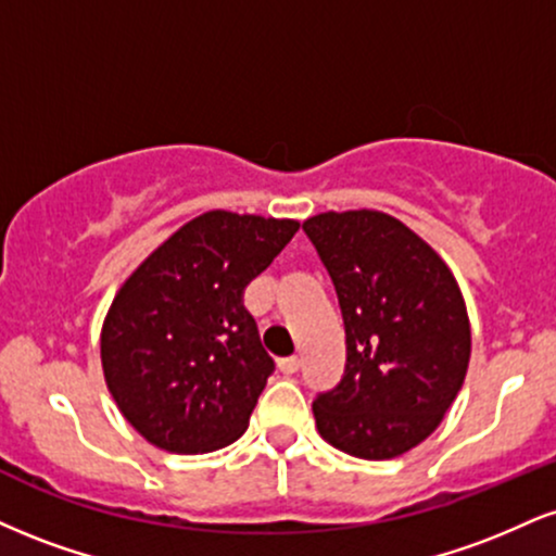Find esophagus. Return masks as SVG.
I'll return each mask as SVG.
<instances>
[{
	"label": "esophagus",
	"instance_id": "obj_1",
	"mask_svg": "<svg viewBox=\"0 0 556 556\" xmlns=\"http://www.w3.org/2000/svg\"><path fill=\"white\" fill-rule=\"evenodd\" d=\"M277 367L285 372V376H292V372L300 370V357H285V359H279Z\"/></svg>",
	"mask_w": 556,
	"mask_h": 556
}]
</instances>
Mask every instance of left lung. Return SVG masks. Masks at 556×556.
<instances>
[{
  "mask_svg": "<svg viewBox=\"0 0 556 556\" xmlns=\"http://www.w3.org/2000/svg\"><path fill=\"white\" fill-rule=\"evenodd\" d=\"M303 230L346 333L342 383L313 401L320 438L354 458H396L438 430L464 386L471 326L460 287L438 251L386 212H324Z\"/></svg>",
  "mask_w": 556,
  "mask_h": 556,
  "instance_id": "left-lung-1",
  "label": "left lung"
}]
</instances>
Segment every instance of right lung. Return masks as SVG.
<instances>
[{"mask_svg":"<svg viewBox=\"0 0 556 556\" xmlns=\"http://www.w3.org/2000/svg\"><path fill=\"white\" fill-rule=\"evenodd\" d=\"M298 227V219L204 212L118 287L100 363L118 412L147 443L210 453L245 432L274 363L243 290Z\"/></svg>","mask_w":556,"mask_h":556,"instance_id":"1","label":"right lung"}]
</instances>
